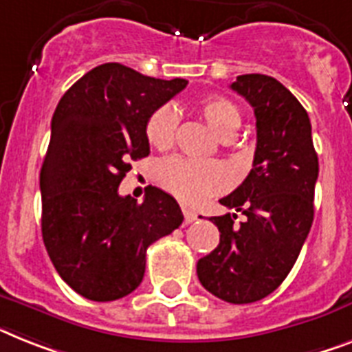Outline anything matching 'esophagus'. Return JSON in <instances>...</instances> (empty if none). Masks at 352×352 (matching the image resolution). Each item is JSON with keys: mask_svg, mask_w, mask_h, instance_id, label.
<instances>
[{"mask_svg": "<svg viewBox=\"0 0 352 352\" xmlns=\"http://www.w3.org/2000/svg\"><path fill=\"white\" fill-rule=\"evenodd\" d=\"M182 212H183V217H185V225H188V223H192L197 219L196 212H192L188 207H182Z\"/></svg>", "mask_w": 352, "mask_h": 352, "instance_id": "obj_1", "label": "esophagus"}]
</instances>
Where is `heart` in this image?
I'll return each mask as SVG.
<instances>
[{
    "label": "heart",
    "instance_id": "heart-1",
    "mask_svg": "<svg viewBox=\"0 0 352 352\" xmlns=\"http://www.w3.org/2000/svg\"><path fill=\"white\" fill-rule=\"evenodd\" d=\"M201 117L210 129L230 138L241 127L239 107L225 97L203 98L197 106ZM178 127V113L173 106H162L153 111L145 124V136L156 149L170 147ZM158 179L167 190L187 203H199L208 196L221 192L228 185V174L221 164L216 162H196V160L170 156L158 165Z\"/></svg>",
    "mask_w": 352,
    "mask_h": 352
}]
</instances>
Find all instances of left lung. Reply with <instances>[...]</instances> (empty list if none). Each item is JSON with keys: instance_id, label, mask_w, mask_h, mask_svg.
Masks as SVG:
<instances>
[{"instance_id": "left-lung-1", "label": "left lung", "mask_w": 352, "mask_h": 352, "mask_svg": "<svg viewBox=\"0 0 352 352\" xmlns=\"http://www.w3.org/2000/svg\"><path fill=\"white\" fill-rule=\"evenodd\" d=\"M230 88L254 107L257 147L245 182L219 203L246 219L210 217L219 245L197 261V278L221 300L250 304L275 292L300 254L315 214L318 156L307 111L277 78L239 75Z\"/></svg>"}]
</instances>
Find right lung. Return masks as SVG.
I'll return each mask as SVG.
<instances>
[{
    "label": "right lung",
    "instance_id": "add662e5",
    "mask_svg": "<svg viewBox=\"0 0 352 352\" xmlns=\"http://www.w3.org/2000/svg\"><path fill=\"white\" fill-rule=\"evenodd\" d=\"M106 63L63 95L41 169V230L57 274L95 302L140 286L145 252L183 221L179 205L149 187L144 201L120 196L131 160L149 156L147 118L187 86Z\"/></svg>",
    "mask_w": 352,
    "mask_h": 352
}]
</instances>
